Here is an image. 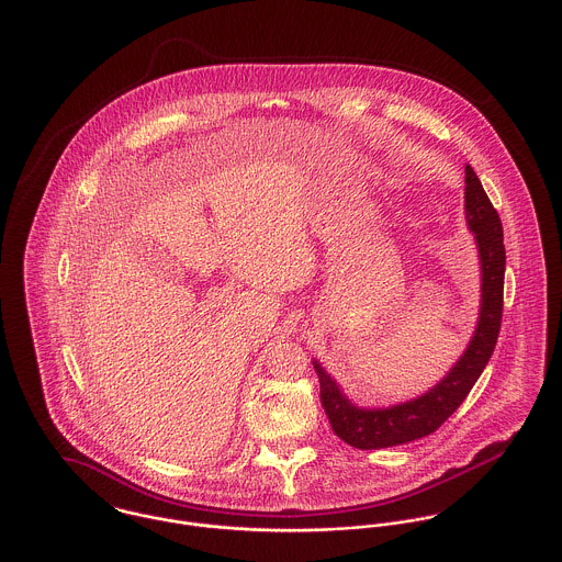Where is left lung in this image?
Here are the masks:
<instances>
[{
	"mask_svg": "<svg viewBox=\"0 0 562 562\" xmlns=\"http://www.w3.org/2000/svg\"><path fill=\"white\" fill-rule=\"evenodd\" d=\"M465 225L474 236L481 270L479 321L470 344L446 376L428 392L411 401L390 406H361L341 390V385L314 359L321 379V401L333 432L359 450H379L402 446L435 432L472 392L486 368L502 322L504 296V236L497 212L493 210L474 168L465 166Z\"/></svg>",
	"mask_w": 562,
	"mask_h": 562,
	"instance_id": "1",
	"label": "left lung"
}]
</instances>
